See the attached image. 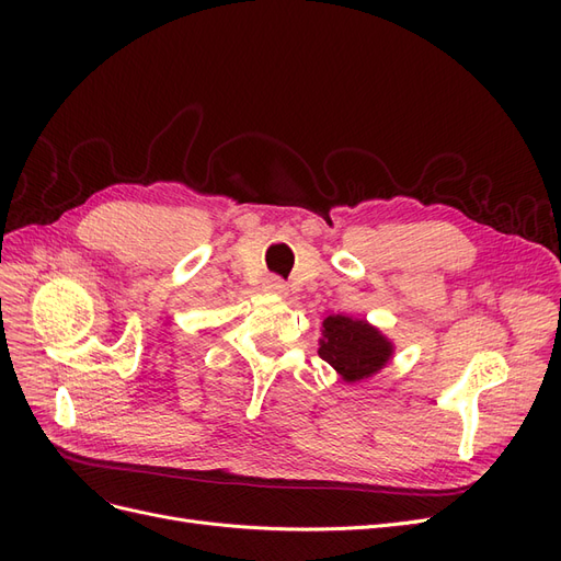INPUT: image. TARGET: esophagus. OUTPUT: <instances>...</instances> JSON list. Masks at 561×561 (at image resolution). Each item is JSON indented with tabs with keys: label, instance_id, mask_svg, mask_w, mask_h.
<instances>
[{
	"label": "esophagus",
	"instance_id": "34e87169",
	"mask_svg": "<svg viewBox=\"0 0 561 561\" xmlns=\"http://www.w3.org/2000/svg\"><path fill=\"white\" fill-rule=\"evenodd\" d=\"M264 287H266L268 293H274V295H285L287 293V285L280 278H276V276H268L264 280Z\"/></svg>",
	"mask_w": 561,
	"mask_h": 561
}]
</instances>
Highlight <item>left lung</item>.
Returning <instances> with one entry per match:
<instances>
[{"label": "left lung", "mask_w": 561, "mask_h": 561, "mask_svg": "<svg viewBox=\"0 0 561 561\" xmlns=\"http://www.w3.org/2000/svg\"><path fill=\"white\" fill-rule=\"evenodd\" d=\"M318 355L330 363L346 383H355L369 379L388 365L393 344L367 320L328 316L322 320Z\"/></svg>", "instance_id": "left-lung-1"}]
</instances>
